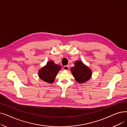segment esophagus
I'll use <instances>...</instances> for the list:
<instances>
[{
  "mask_svg": "<svg viewBox=\"0 0 127 127\" xmlns=\"http://www.w3.org/2000/svg\"><path fill=\"white\" fill-rule=\"evenodd\" d=\"M69 69V66L66 65V66H64L63 67V69L65 70H68Z\"/></svg>",
  "mask_w": 127,
  "mask_h": 127,
  "instance_id": "1",
  "label": "esophagus"
}]
</instances>
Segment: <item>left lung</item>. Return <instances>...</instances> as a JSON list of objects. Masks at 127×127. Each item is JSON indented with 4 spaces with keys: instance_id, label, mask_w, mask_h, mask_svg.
<instances>
[{
    "instance_id": "left-lung-1",
    "label": "left lung",
    "mask_w": 127,
    "mask_h": 127,
    "mask_svg": "<svg viewBox=\"0 0 127 127\" xmlns=\"http://www.w3.org/2000/svg\"><path fill=\"white\" fill-rule=\"evenodd\" d=\"M70 71L76 81L80 83L88 81L92 75L91 69L81 61H76L75 66L71 68Z\"/></svg>"
}]
</instances>
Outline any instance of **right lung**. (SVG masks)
I'll list each match as a JSON object with an SVG mask.
<instances>
[{"instance_id":"1","label":"right lung","mask_w":127,"mask_h":127,"mask_svg":"<svg viewBox=\"0 0 127 127\" xmlns=\"http://www.w3.org/2000/svg\"><path fill=\"white\" fill-rule=\"evenodd\" d=\"M61 69V67L59 65L56 64L52 61H50L39 70L38 76L43 81L48 83H52Z\"/></svg>"}]
</instances>
